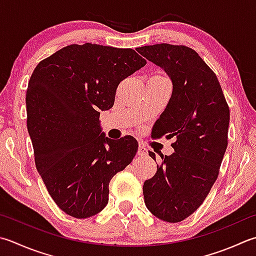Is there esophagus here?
I'll return each instance as SVG.
<instances>
[{
    "mask_svg": "<svg viewBox=\"0 0 256 256\" xmlns=\"http://www.w3.org/2000/svg\"><path fill=\"white\" fill-rule=\"evenodd\" d=\"M138 156H145V155H148V150L144 146V145H138Z\"/></svg>",
    "mask_w": 256,
    "mask_h": 256,
    "instance_id": "1",
    "label": "esophagus"
}]
</instances>
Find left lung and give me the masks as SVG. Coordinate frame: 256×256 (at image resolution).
I'll return each mask as SVG.
<instances>
[{
  "mask_svg": "<svg viewBox=\"0 0 256 256\" xmlns=\"http://www.w3.org/2000/svg\"><path fill=\"white\" fill-rule=\"evenodd\" d=\"M136 51L162 68L173 84L152 136L174 138V153L160 154L162 162L144 182L143 195L154 216L178 223L201 206L216 181L228 148L230 108L216 75L191 48L162 43ZM148 155L155 160L153 152Z\"/></svg>",
  "mask_w": 256,
  "mask_h": 256,
  "instance_id": "1",
  "label": "left lung"
}]
</instances>
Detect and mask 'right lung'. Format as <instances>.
Wrapping results in <instances>:
<instances>
[{"mask_svg": "<svg viewBox=\"0 0 256 256\" xmlns=\"http://www.w3.org/2000/svg\"><path fill=\"white\" fill-rule=\"evenodd\" d=\"M146 61L132 48L68 45L40 62L26 90L28 131L35 165L58 206L76 218L101 212L108 184L132 162L138 141L101 134L100 111L118 84Z\"/></svg>", "mask_w": 256, "mask_h": 256, "instance_id": "obj_1", "label": "right lung"}]
</instances>
